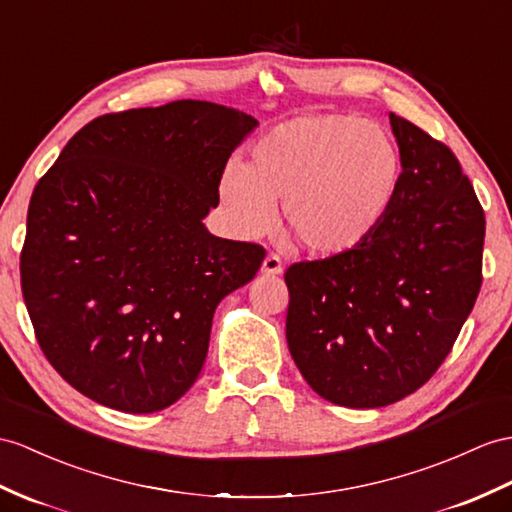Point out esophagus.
I'll return each mask as SVG.
<instances>
[{
  "label": "esophagus",
  "instance_id": "1",
  "mask_svg": "<svg viewBox=\"0 0 512 512\" xmlns=\"http://www.w3.org/2000/svg\"><path fill=\"white\" fill-rule=\"evenodd\" d=\"M263 273H265V276H280V273H282V260H280V256L269 254L263 260Z\"/></svg>",
  "mask_w": 512,
  "mask_h": 512
}]
</instances>
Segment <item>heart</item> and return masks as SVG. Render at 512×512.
I'll return each instance as SVG.
<instances>
[{
	"instance_id": "1",
	"label": "heart",
	"mask_w": 512,
	"mask_h": 512,
	"mask_svg": "<svg viewBox=\"0 0 512 512\" xmlns=\"http://www.w3.org/2000/svg\"><path fill=\"white\" fill-rule=\"evenodd\" d=\"M400 145L352 115H304L265 132L219 180L232 230L256 239L276 219L308 254H352L389 219L404 184Z\"/></svg>"
}]
</instances>
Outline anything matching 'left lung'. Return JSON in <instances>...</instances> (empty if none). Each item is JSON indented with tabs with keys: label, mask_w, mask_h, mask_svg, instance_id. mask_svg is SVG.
<instances>
[{
	"label": "left lung",
	"mask_w": 512,
	"mask_h": 512,
	"mask_svg": "<svg viewBox=\"0 0 512 512\" xmlns=\"http://www.w3.org/2000/svg\"><path fill=\"white\" fill-rule=\"evenodd\" d=\"M406 173L389 219L356 252L295 263L286 343L317 395L380 408L426 384L482 284L484 210L454 152L389 112Z\"/></svg>",
	"instance_id": "left-lung-1"
}]
</instances>
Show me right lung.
I'll list each match as a JSON object with an SVG mask.
<instances>
[{
    "instance_id": "obj_1",
    "label": "right lung",
    "mask_w": 512,
    "mask_h": 512,
    "mask_svg": "<svg viewBox=\"0 0 512 512\" xmlns=\"http://www.w3.org/2000/svg\"><path fill=\"white\" fill-rule=\"evenodd\" d=\"M256 126L199 99L104 115L36 184L23 299L45 358L93 402L156 413L197 380L215 308L265 258L202 221Z\"/></svg>"
}]
</instances>
